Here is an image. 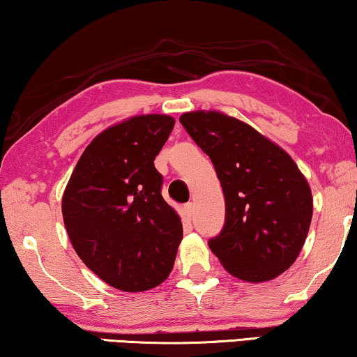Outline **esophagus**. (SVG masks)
Segmentation results:
<instances>
[{"mask_svg": "<svg viewBox=\"0 0 357 357\" xmlns=\"http://www.w3.org/2000/svg\"><path fill=\"white\" fill-rule=\"evenodd\" d=\"M191 215H193V204L188 203V204L183 206V217H185V219H187V220H190Z\"/></svg>", "mask_w": 357, "mask_h": 357, "instance_id": "34e87169", "label": "esophagus"}]
</instances>
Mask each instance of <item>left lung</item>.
<instances>
[{"mask_svg": "<svg viewBox=\"0 0 357 357\" xmlns=\"http://www.w3.org/2000/svg\"><path fill=\"white\" fill-rule=\"evenodd\" d=\"M180 122L214 164L225 224L209 248L240 280L261 283L290 268L312 219V193L290 154L248 123L219 111Z\"/></svg>", "mask_w": 357, "mask_h": 357, "instance_id": "obj_1", "label": "left lung"}]
</instances>
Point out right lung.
Wrapping results in <instances>:
<instances>
[{"mask_svg": "<svg viewBox=\"0 0 357 357\" xmlns=\"http://www.w3.org/2000/svg\"><path fill=\"white\" fill-rule=\"evenodd\" d=\"M174 126L170 116L144 114L106 128L85 148L64 190L72 246L117 290H151L174 267L183 227L154 167Z\"/></svg>", "mask_w": 357, "mask_h": 357, "instance_id": "right-lung-1", "label": "right lung"}]
</instances>
